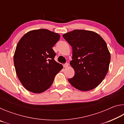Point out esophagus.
<instances>
[{
	"label": "esophagus",
	"instance_id": "esophagus-1",
	"mask_svg": "<svg viewBox=\"0 0 124 124\" xmlns=\"http://www.w3.org/2000/svg\"><path fill=\"white\" fill-rule=\"evenodd\" d=\"M63 67L66 68V67H67L68 66V63H64L63 65Z\"/></svg>",
	"mask_w": 124,
	"mask_h": 124
}]
</instances>
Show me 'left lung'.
<instances>
[{"mask_svg":"<svg viewBox=\"0 0 124 124\" xmlns=\"http://www.w3.org/2000/svg\"><path fill=\"white\" fill-rule=\"evenodd\" d=\"M63 37L72 47L70 64L75 74L68 81L80 91L95 89L108 71L110 54L106 42L96 33L86 30L77 29Z\"/></svg>","mask_w":124,"mask_h":124,"instance_id":"obj_1","label":"left lung"}]
</instances>
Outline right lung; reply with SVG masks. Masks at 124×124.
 I'll use <instances>...</instances> for the list:
<instances>
[{
    "instance_id": "right-lung-1",
    "label": "right lung",
    "mask_w": 124,
    "mask_h": 124,
    "mask_svg": "<svg viewBox=\"0 0 124 124\" xmlns=\"http://www.w3.org/2000/svg\"><path fill=\"white\" fill-rule=\"evenodd\" d=\"M60 35L46 29L31 31L18 41L14 56L17 75L23 86L33 93L51 86L63 66L54 61L52 47Z\"/></svg>"
}]
</instances>
